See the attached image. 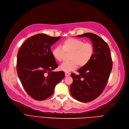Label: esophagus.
<instances>
[{
  "label": "esophagus",
  "instance_id": "obj_1",
  "mask_svg": "<svg viewBox=\"0 0 129 129\" xmlns=\"http://www.w3.org/2000/svg\"><path fill=\"white\" fill-rule=\"evenodd\" d=\"M70 72H66L65 73V76L66 77H68V76H69L70 75Z\"/></svg>",
  "mask_w": 129,
  "mask_h": 129
}]
</instances>
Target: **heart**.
I'll use <instances>...</instances> for the list:
<instances>
[{"label": "heart", "instance_id": "1", "mask_svg": "<svg viewBox=\"0 0 129 129\" xmlns=\"http://www.w3.org/2000/svg\"><path fill=\"white\" fill-rule=\"evenodd\" d=\"M61 46L57 45L52 50L51 53L56 60H63L66 52H71L70 60L64 61L59 66V69L65 72L75 70L79 65L83 67L88 64L94 54L93 45L89 42L76 38H68L61 42Z\"/></svg>", "mask_w": 129, "mask_h": 129}]
</instances>
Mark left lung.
<instances>
[{
    "label": "left lung",
    "mask_w": 129,
    "mask_h": 129,
    "mask_svg": "<svg viewBox=\"0 0 129 129\" xmlns=\"http://www.w3.org/2000/svg\"><path fill=\"white\" fill-rule=\"evenodd\" d=\"M78 37H87L93 43L94 54L89 63L78 72L71 73L73 82L70 86L72 96L82 102L92 101L99 97L105 88L113 68L108 45L100 37L87 33Z\"/></svg>",
    "instance_id": "obj_1"
}]
</instances>
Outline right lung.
<instances>
[{
	"instance_id": "add662e5",
	"label": "right lung",
	"mask_w": 129,
	"mask_h": 129,
	"mask_svg": "<svg viewBox=\"0 0 129 129\" xmlns=\"http://www.w3.org/2000/svg\"><path fill=\"white\" fill-rule=\"evenodd\" d=\"M60 38L44 34L32 36L19 50L16 70L24 90L30 97L42 101L51 96L56 85L65 77L58 67L50 47Z\"/></svg>"
}]
</instances>
